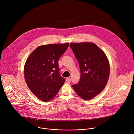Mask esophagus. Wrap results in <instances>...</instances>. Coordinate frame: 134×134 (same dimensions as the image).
<instances>
[{
    "label": "esophagus",
    "mask_w": 134,
    "mask_h": 134,
    "mask_svg": "<svg viewBox=\"0 0 134 134\" xmlns=\"http://www.w3.org/2000/svg\"><path fill=\"white\" fill-rule=\"evenodd\" d=\"M66 82L67 83H70L71 82V79L70 78H66Z\"/></svg>",
    "instance_id": "34e87169"
}]
</instances>
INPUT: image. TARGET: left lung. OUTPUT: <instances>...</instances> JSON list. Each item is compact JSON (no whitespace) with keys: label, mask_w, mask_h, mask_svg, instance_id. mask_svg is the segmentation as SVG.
Segmentation results:
<instances>
[{"label":"left lung","mask_w":134,"mask_h":134,"mask_svg":"<svg viewBox=\"0 0 134 134\" xmlns=\"http://www.w3.org/2000/svg\"><path fill=\"white\" fill-rule=\"evenodd\" d=\"M70 47L77 59L80 69L79 82L73 85L77 95L90 100L100 93L110 75V64L105 54L92 42L70 43Z\"/></svg>","instance_id":"8db88e82"}]
</instances>
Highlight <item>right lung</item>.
I'll return each instance as SVG.
<instances>
[{"instance_id":"1","label":"right lung","mask_w":134,"mask_h":134,"mask_svg":"<svg viewBox=\"0 0 134 134\" xmlns=\"http://www.w3.org/2000/svg\"><path fill=\"white\" fill-rule=\"evenodd\" d=\"M69 43L44 44L29 55L24 68L28 87L39 99L48 102L58 93L65 79L59 75L58 61Z\"/></svg>"}]
</instances>
